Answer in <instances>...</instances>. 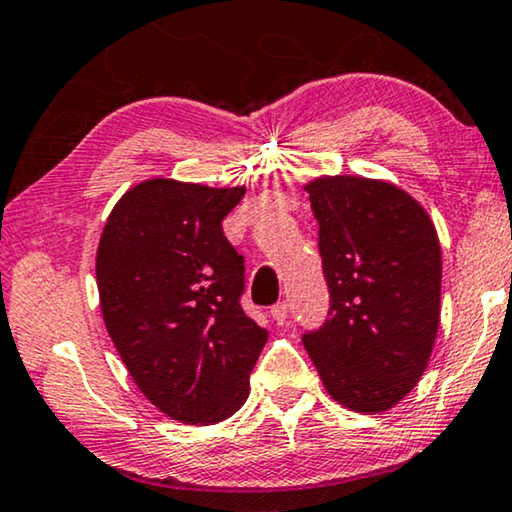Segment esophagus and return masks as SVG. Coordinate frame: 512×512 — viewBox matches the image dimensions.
<instances>
[{
    "instance_id": "obj_1",
    "label": "esophagus",
    "mask_w": 512,
    "mask_h": 512,
    "mask_svg": "<svg viewBox=\"0 0 512 512\" xmlns=\"http://www.w3.org/2000/svg\"><path fill=\"white\" fill-rule=\"evenodd\" d=\"M270 316H272V321L277 323V325H284L286 323V316H288L286 302H277V305L270 309Z\"/></svg>"
}]
</instances>
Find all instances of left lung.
<instances>
[{"label":"left lung","instance_id":"obj_1","mask_svg":"<svg viewBox=\"0 0 512 512\" xmlns=\"http://www.w3.org/2000/svg\"><path fill=\"white\" fill-rule=\"evenodd\" d=\"M318 221L330 318L302 335L328 395L383 413L409 395L441 321V247L425 207L385 180L323 175L305 184Z\"/></svg>","mask_w":512,"mask_h":512}]
</instances>
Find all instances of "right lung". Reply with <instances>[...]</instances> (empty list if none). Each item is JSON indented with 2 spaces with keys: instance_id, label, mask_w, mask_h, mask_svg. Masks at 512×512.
I'll use <instances>...</instances> for the list:
<instances>
[{
  "instance_id": "1",
  "label": "right lung",
  "mask_w": 512,
  "mask_h": 512,
  "mask_svg": "<svg viewBox=\"0 0 512 512\" xmlns=\"http://www.w3.org/2000/svg\"><path fill=\"white\" fill-rule=\"evenodd\" d=\"M244 191L152 177L115 203L96 249L117 353L140 392L187 425H214L247 402L268 342L240 307L244 258L221 228Z\"/></svg>"
}]
</instances>
